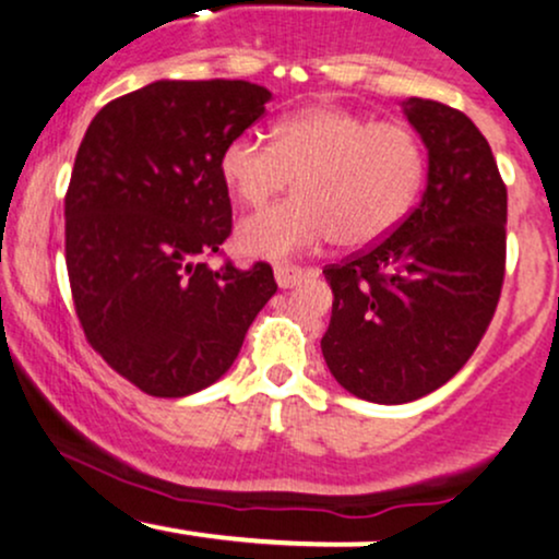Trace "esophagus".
Segmentation results:
<instances>
[{"label": "esophagus", "instance_id": "obj_1", "mask_svg": "<svg viewBox=\"0 0 559 559\" xmlns=\"http://www.w3.org/2000/svg\"><path fill=\"white\" fill-rule=\"evenodd\" d=\"M273 275H275V284H278L281 288H292V286L301 284V278L312 275V271H305V267H299V265H275Z\"/></svg>", "mask_w": 559, "mask_h": 559}]
</instances>
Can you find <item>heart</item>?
I'll return each instance as SVG.
<instances>
[{
	"label": "heart",
	"instance_id": "heart-1",
	"mask_svg": "<svg viewBox=\"0 0 559 559\" xmlns=\"http://www.w3.org/2000/svg\"><path fill=\"white\" fill-rule=\"evenodd\" d=\"M426 176V150L404 123H376L344 107L316 105L286 115L267 144L239 133L223 146L221 178L241 207H260L294 178V194L247 217L236 249L284 260L333 239L360 249L402 223Z\"/></svg>",
	"mask_w": 559,
	"mask_h": 559
}]
</instances>
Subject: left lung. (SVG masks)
<instances>
[{
	"label": "left lung",
	"instance_id": "1",
	"mask_svg": "<svg viewBox=\"0 0 559 559\" xmlns=\"http://www.w3.org/2000/svg\"><path fill=\"white\" fill-rule=\"evenodd\" d=\"M402 112L428 150L420 204L368 252L323 271L325 365L376 404L444 386L489 329L504 281L507 189L489 141L441 102L409 96Z\"/></svg>",
	"mask_w": 559,
	"mask_h": 559
}]
</instances>
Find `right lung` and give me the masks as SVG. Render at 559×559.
<instances>
[{"label":"right lung","mask_w":559,"mask_h":559,"mask_svg":"<svg viewBox=\"0 0 559 559\" xmlns=\"http://www.w3.org/2000/svg\"><path fill=\"white\" fill-rule=\"evenodd\" d=\"M271 96L249 81H155L86 128L66 197L70 292L88 344L146 394L213 386L278 288L267 262H204L230 234L223 146Z\"/></svg>","instance_id":"add662e5"}]
</instances>
